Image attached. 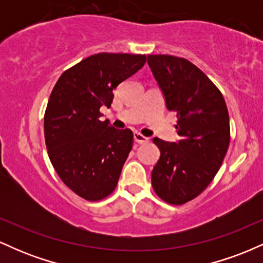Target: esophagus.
I'll return each instance as SVG.
<instances>
[{
	"label": "esophagus",
	"mask_w": 263,
	"mask_h": 263,
	"mask_svg": "<svg viewBox=\"0 0 263 263\" xmlns=\"http://www.w3.org/2000/svg\"><path fill=\"white\" fill-rule=\"evenodd\" d=\"M134 138H135V142H137V143H140V144L147 143V142H148V138L144 137V136L141 135L140 132H135Z\"/></svg>",
	"instance_id": "1"
}]
</instances>
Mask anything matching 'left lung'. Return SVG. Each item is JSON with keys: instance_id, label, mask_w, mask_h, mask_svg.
Here are the masks:
<instances>
[{"instance_id": "left-lung-1", "label": "left lung", "mask_w": 263, "mask_h": 263, "mask_svg": "<svg viewBox=\"0 0 263 263\" xmlns=\"http://www.w3.org/2000/svg\"><path fill=\"white\" fill-rule=\"evenodd\" d=\"M168 110L177 112L178 142L153 138L161 157L152 171V186L167 203L182 205L197 198L221 167L230 121L220 90L189 60L173 55L147 57Z\"/></svg>"}]
</instances>
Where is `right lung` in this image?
I'll list each match as a JSON object with an SVG mask.
<instances>
[{"mask_svg": "<svg viewBox=\"0 0 263 263\" xmlns=\"http://www.w3.org/2000/svg\"><path fill=\"white\" fill-rule=\"evenodd\" d=\"M146 55L99 53L60 75L44 114L48 156L60 179L75 194L101 200L116 188L134 143L129 128L100 121L114 90L144 65Z\"/></svg>", "mask_w": 263, "mask_h": 263, "instance_id": "1", "label": "right lung"}]
</instances>
